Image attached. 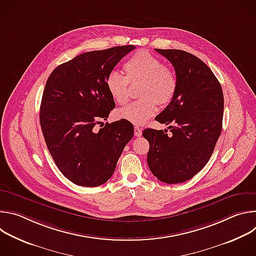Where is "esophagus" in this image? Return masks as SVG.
Masks as SVG:
<instances>
[{
  "label": "esophagus",
  "mask_w": 256,
  "mask_h": 256,
  "mask_svg": "<svg viewBox=\"0 0 256 256\" xmlns=\"http://www.w3.org/2000/svg\"><path fill=\"white\" fill-rule=\"evenodd\" d=\"M142 134V128H138V126H134V136H140Z\"/></svg>",
  "instance_id": "1"
}]
</instances>
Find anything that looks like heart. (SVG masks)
Wrapping results in <instances>:
<instances>
[{
    "mask_svg": "<svg viewBox=\"0 0 256 256\" xmlns=\"http://www.w3.org/2000/svg\"><path fill=\"white\" fill-rule=\"evenodd\" d=\"M126 76L118 70L107 75L105 84L108 93L118 104L130 100V83H142L138 95L142 99L120 108V118L134 124H142L157 112V105L165 106L174 98L177 91V78L174 72L165 66L161 60L147 52H138L124 66Z\"/></svg>",
    "mask_w": 256,
    "mask_h": 256,
    "instance_id": "heart-1",
    "label": "heart"
}]
</instances>
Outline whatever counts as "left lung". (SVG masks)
Segmentation results:
<instances>
[{
  "label": "left lung",
  "instance_id": "obj_1",
  "mask_svg": "<svg viewBox=\"0 0 256 256\" xmlns=\"http://www.w3.org/2000/svg\"><path fill=\"white\" fill-rule=\"evenodd\" d=\"M174 66L177 91L156 116L167 130L146 128L149 168L169 184L192 179L208 162L222 132L224 96L220 82L198 56L179 50H159Z\"/></svg>",
  "mask_w": 256,
  "mask_h": 256
}]
</instances>
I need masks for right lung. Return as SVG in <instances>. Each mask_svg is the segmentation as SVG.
<instances>
[{
	"instance_id": "obj_1",
	"label": "right lung",
	"mask_w": 256,
	"mask_h": 256,
	"mask_svg": "<svg viewBox=\"0 0 256 256\" xmlns=\"http://www.w3.org/2000/svg\"><path fill=\"white\" fill-rule=\"evenodd\" d=\"M134 46L93 50L56 66L50 75L40 104V126L48 149L72 184L99 186L110 178L134 136V126L106 120L116 102L106 78Z\"/></svg>"
}]
</instances>
